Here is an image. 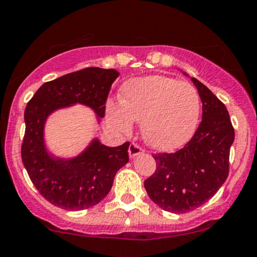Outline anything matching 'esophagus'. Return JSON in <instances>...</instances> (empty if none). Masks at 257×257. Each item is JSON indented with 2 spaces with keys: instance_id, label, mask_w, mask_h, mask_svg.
<instances>
[{
  "instance_id": "obj_1",
  "label": "esophagus",
  "mask_w": 257,
  "mask_h": 257,
  "mask_svg": "<svg viewBox=\"0 0 257 257\" xmlns=\"http://www.w3.org/2000/svg\"><path fill=\"white\" fill-rule=\"evenodd\" d=\"M144 151H145V150H144L142 146H139L138 144H135V143H132L131 145H129V149H128L129 157H131V159H133V157L138 156V155L143 154Z\"/></svg>"
}]
</instances>
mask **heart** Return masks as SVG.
I'll return each instance as SVG.
<instances>
[{
    "mask_svg": "<svg viewBox=\"0 0 257 257\" xmlns=\"http://www.w3.org/2000/svg\"><path fill=\"white\" fill-rule=\"evenodd\" d=\"M201 98L196 87L165 75L126 81L122 101H108L112 125L128 133L134 122L143 123L144 139L152 148L172 151L187 144L196 131Z\"/></svg>",
    "mask_w": 257,
    "mask_h": 257,
    "instance_id": "heart-1",
    "label": "heart"
}]
</instances>
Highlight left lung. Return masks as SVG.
<instances>
[{
  "instance_id": "8db88e82",
  "label": "left lung",
  "mask_w": 257,
  "mask_h": 257,
  "mask_svg": "<svg viewBox=\"0 0 257 257\" xmlns=\"http://www.w3.org/2000/svg\"><path fill=\"white\" fill-rule=\"evenodd\" d=\"M202 102V119L184 148L152 155L156 171L144 183L152 201L165 211L185 213L208 201L227 179L234 128L215 94L191 78Z\"/></svg>"
}]
</instances>
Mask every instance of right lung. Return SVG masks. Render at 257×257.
<instances>
[{
	"mask_svg": "<svg viewBox=\"0 0 257 257\" xmlns=\"http://www.w3.org/2000/svg\"><path fill=\"white\" fill-rule=\"evenodd\" d=\"M118 75L115 69L98 67L62 75L42 84L25 107L22 161L39 193L55 206L68 211L95 206L109 193L118 170L128 163V142L108 148L95 139L83 154L70 160L51 155L44 142L47 117L62 107L83 103L102 118Z\"/></svg>",
	"mask_w": 257,
	"mask_h": 257,
	"instance_id": "1",
	"label": "right lung"
}]
</instances>
